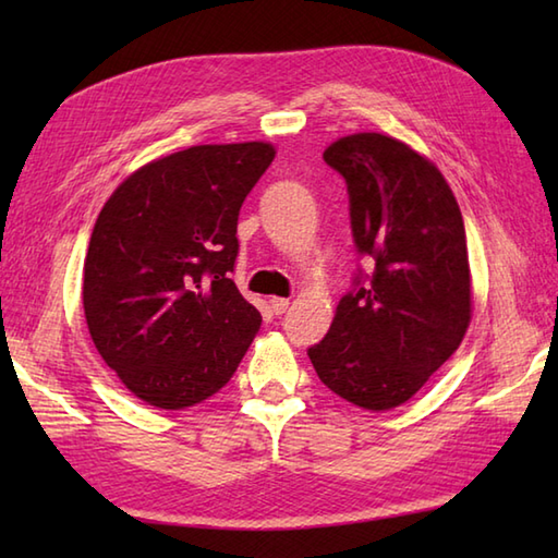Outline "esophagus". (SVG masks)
Listing matches in <instances>:
<instances>
[{
    "label": "esophagus",
    "mask_w": 558,
    "mask_h": 558,
    "mask_svg": "<svg viewBox=\"0 0 558 558\" xmlns=\"http://www.w3.org/2000/svg\"><path fill=\"white\" fill-rule=\"evenodd\" d=\"M288 306H290V300H286V298H272L270 300V310H272V314H286L288 312Z\"/></svg>",
    "instance_id": "esophagus-1"
}]
</instances>
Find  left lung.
Returning a JSON list of instances; mask_svg holds the SVG:
<instances>
[{
  "instance_id": "8db88e82",
  "label": "left lung",
  "mask_w": 558,
  "mask_h": 558,
  "mask_svg": "<svg viewBox=\"0 0 558 558\" xmlns=\"http://www.w3.org/2000/svg\"><path fill=\"white\" fill-rule=\"evenodd\" d=\"M324 160L342 174L357 270L310 360L336 396L390 410L429 381L472 316L465 225L436 165L384 134H352Z\"/></svg>"
}]
</instances>
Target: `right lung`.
<instances>
[{"mask_svg": "<svg viewBox=\"0 0 558 558\" xmlns=\"http://www.w3.org/2000/svg\"><path fill=\"white\" fill-rule=\"evenodd\" d=\"M276 158L264 141L192 146L129 174L83 264V312L136 398L182 410L230 381L260 328L232 282L246 194Z\"/></svg>", "mask_w": 558, "mask_h": 558, "instance_id": "add662e5", "label": "right lung"}]
</instances>
